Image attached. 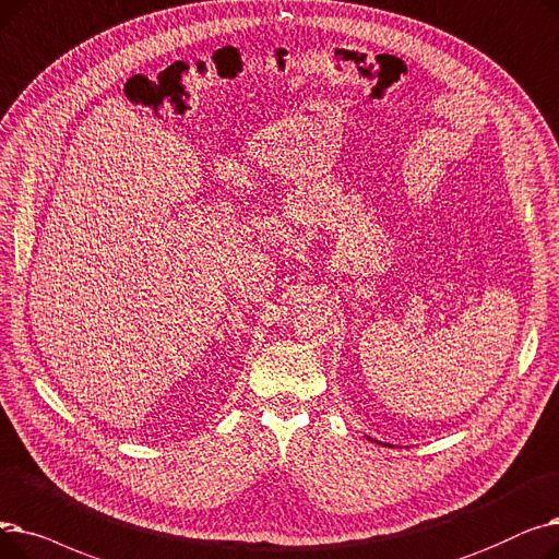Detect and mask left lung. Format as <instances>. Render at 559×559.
I'll return each instance as SVG.
<instances>
[{"label":"left lung","mask_w":559,"mask_h":559,"mask_svg":"<svg viewBox=\"0 0 559 559\" xmlns=\"http://www.w3.org/2000/svg\"><path fill=\"white\" fill-rule=\"evenodd\" d=\"M366 439H370V437H366ZM370 441H376V439H370Z\"/></svg>","instance_id":"8db88e82"}]
</instances>
